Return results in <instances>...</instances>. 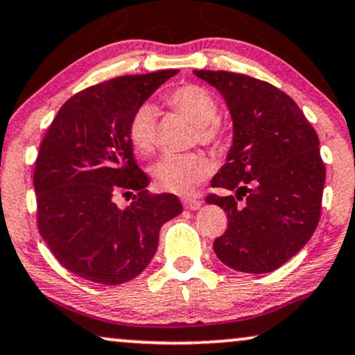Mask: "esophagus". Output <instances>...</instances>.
<instances>
[{"label":"esophagus","instance_id":"obj_1","mask_svg":"<svg viewBox=\"0 0 355 355\" xmlns=\"http://www.w3.org/2000/svg\"><path fill=\"white\" fill-rule=\"evenodd\" d=\"M201 205H203V201H201L200 198H185V200H183V206H185L187 209H191V211L198 209Z\"/></svg>","mask_w":355,"mask_h":355}]
</instances>
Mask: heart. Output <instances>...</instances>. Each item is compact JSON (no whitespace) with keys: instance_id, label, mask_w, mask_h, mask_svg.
I'll return each mask as SVG.
<instances>
[{"instance_id":"1","label":"heart","mask_w":355,"mask_h":355,"mask_svg":"<svg viewBox=\"0 0 355 355\" xmlns=\"http://www.w3.org/2000/svg\"><path fill=\"white\" fill-rule=\"evenodd\" d=\"M170 110L195 124V141L200 144L221 149L227 142V131L218 119L219 105L213 93L188 83L175 88L165 96ZM128 136L139 154L149 155L155 150L159 139V114L149 103L137 106L129 118ZM213 170V164L203 154H168L152 165L150 172L157 185L170 193L185 195L196 188Z\"/></svg>"}]
</instances>
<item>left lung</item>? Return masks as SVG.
Segmentation results:
<instances>
[{
    "instance_id": "8db88e82",
    "label": "left lung",
    "mask_w": 355,
    "mask_h": 355,
    "mask_svg": "<svg viewBox=\"0 0 355 355\" xmlns=\"http://www.w3.org/2000/svg\"><path fill=\"white\" fill-rule=\"evenodd\" d=\"M195 75L221 92L234 123L227 162L211 187L236 195L206 196L227 216L214 254L237 272L277 270L320 223L326 180L320 139L297 103L273 85L221 70Z\"/></svg>"
}]
</instances>
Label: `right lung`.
Returning a JSON list of instances; mask_svg holds the SVG:
<instances>
[{
  "label": "right lung",
  "instance_id": "obj_1",
  "mask_svg": "<svg viewBox=\"0 0 355 355\" xmlns=\"http://www.w3.org/2000/svg\"><path fill=\"white\" fill-rule=\"evenodd\" d=\"M178 70L125 75L64 103L39 146L34 167L37 227L58 262L105 285L132 280L154 257L159 232L182 213L170 193H150L128 136L129 118ZM137 191L129 209L114 203Z\"/></svg>",
  "mask_w": 355,
  "mask_h": 355
}]
</instances>
